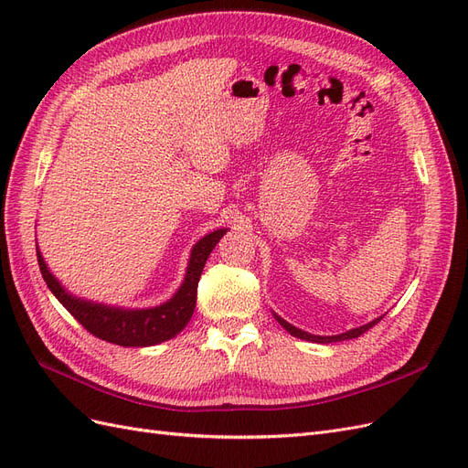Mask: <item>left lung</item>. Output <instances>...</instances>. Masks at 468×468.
<instances>
[{
	"label": "left lung",
	"instance_id": "1",
	"mask_svg": "<svg viewBox=\"0 0 468 468\" xmlns=\"http://www.w3.org/2000/svg\"><path fill=\"white\" fill-rule=\"evenodd\" d=\"M275 318L279 320V324H281L282 328H285L289 334H292V335H296V337H301V339H306V342H316V344H334V342H344V339L359 337L361 334H365L367 330L373 328L375 324H378L382 316H380V318H377V320H373V322H369V324L361 325V328H353V330H349V332H346V334H339V335H325V337H322V335H313V334H306V332H303V330H299V328H294V325H291L289 322H285L282 318H279V316H275Z\"/></svg>",
	"mask_w": 468,
	"mask_h": 468
}]
</instances>
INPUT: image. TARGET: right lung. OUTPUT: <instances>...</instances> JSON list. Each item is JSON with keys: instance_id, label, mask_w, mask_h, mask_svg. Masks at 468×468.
Masks as SVG:
<instances>
[{"instance_id": "obj_1", "label": "right lung", "mask_w": 468, "mask_h": 468, "mask_svg": "<svg viewBox=\"0 0 468 468\" xmlns=\"http://www.w3.org/2000/svg\"><path fill=\"white\" fill-rule=\"evenodd\" d=\"M224 234L226 230L220 229L199 239L191 251L187 275L181 289L176 292L172 301L148 310H121L80 301L60 287V282L56 281L54 275L47 269V263L42 260L38 250L37 260L42 279L47 281L52 294L90 334H93L99 339H105L109 344H117L124 347H146L165 342V339H172L186 328L193 316L197 303V287H199V279L207 258L210 256V251L215 250L218 239Z\"/></svg>"}]
</instances>
